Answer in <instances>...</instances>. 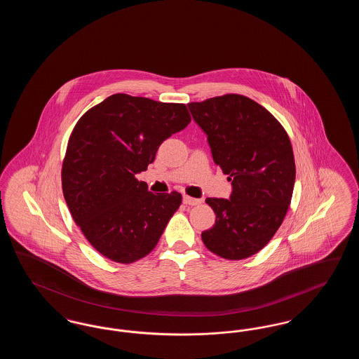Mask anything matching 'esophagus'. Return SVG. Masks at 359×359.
<instances>
[{
  "mask_svg": "<svg viewBox=\"0 0 359 359\" xmlns=\"http://www.w3.org/2000/svg\"><path fill=\"white\" fill-rule=\"evenodd\" d=\"M183 203H186V205H196L201 203V199L191 198V196H188V195H184V196H183Z\"/></svg>",
  "mask_w": 359,
  "mask_h": 359,
  "instance_id": "1",
  "label": "esophagus"
}]
</instances>
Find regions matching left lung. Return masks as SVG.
<instances>
[{"label":"left lung","mask_w":359,"mask_h":359,"mask_svg":"<svg viewBox=\"0 0 359 359\" xmlns=\"http://www.w3.org/2000/svg\"><path fill=\"white\" fill-rule=\"evenodd\" d=\"M188 109L233 187L229 199H205L217 218L202 233L203 243L227 259L253 256L290 207L296 176L290 137L265 107L243 95L188 103Z\"/></svg>","instance_id":"1"}]
</instances>
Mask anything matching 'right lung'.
Listing matches in <instances>:
<instances>
[{"label": "right lung", "instance_id": "1", "mask_svg": "<svg viewBox=\"0 0 359 359\" xmlns=\"http://www.w3.org/2000/svg\"><path fill=\"white\" fill-rule=\"evenodd\" d=\"M191 122L183 103L114 94L76 122L62 168L66 203L102 256L130 264L157 245L182 195L154 194L137 173L158 147Z\"/></svg>", "mask_w": 359, "mask_h": 359}]
</instances>
